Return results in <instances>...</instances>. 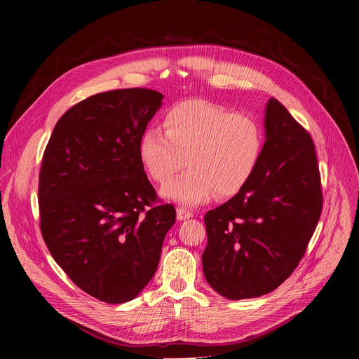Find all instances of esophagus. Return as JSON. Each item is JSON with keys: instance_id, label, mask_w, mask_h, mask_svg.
Masks as SVG:
<instances>
[{"instance_id": "obj_1", "label": "esophagus", "mask_w": 359, "mask_h": 359, "mask_svg": "<svg viewBox=\"0 0 359 359\" xmlns=\"http://www.w3.org/2000/svg\"><path fill=\"white\" fill-rule=\"evenodd\" d=\"M176 215H177V220L182 222V220H187V219H191L193 217V213L184 208H177L176 210Z\"/></svg>"}]
</instances>
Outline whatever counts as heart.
Here are the masks:
<instances>
[{
	"instance_id": "1",
	"label": "heart",
	"mask_w": 359,
	"mask_h": 359,
	"mask_svg": "<svg viewBox=\"0 0 359 359\" xmlns=\"http://www.w3.org/2000/svg\"><path fill=\"white\" fill-rule=\"evenodd\" d=\"M165 130L146 129L139 140V158L158 183H166L184 165L189 170L170 180L162 196L184 206H198L217 193H240L257 170L264 132L251 116L189 99L177 102L165 115Z\"/></svg>"
}]
</instances>
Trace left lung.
Listing matches in <instances>:
<instances>
[{
	"mask_svg": "<svg viewBox=\"0 0 359 359\" xmlns=\"http://www.w3.org/2000/svg\"><path fill=\"white\" fill-rule=\"evenodd\" d=\"M266 142L248 184L204 216L201 255L210 287L229 299L274 291L298 266L323 209L314 143L274 97L264 111Z\"/></svg>",
	"mask_w": 359,
	"mask_h": 359,
	"instance_id": "left-lung-1",
	"label": "left lung"
}]
</instances>
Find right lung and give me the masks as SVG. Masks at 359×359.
Wrapping results in <instances>:
<instances>
[{"label": "right lung", "mask_w": 359, "mask_h": 359, "mask_svg": "<svg viewBox=\"0 0 359 359\" xmlns=\"http://www.w3.org/2000/svg\"><path fill=\"white\" fill-rule=\"evenodd\" d=\"M162 99L142 88L89 96L62 115L43 151V241L81 290L108 304L128 302L147 285L176 222L172 204L151 208L156 191L139 158Z\"/></svg>", "instance_id": "add662e5"}]
</instances>
